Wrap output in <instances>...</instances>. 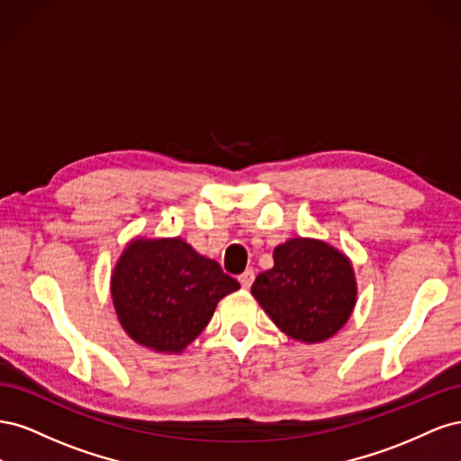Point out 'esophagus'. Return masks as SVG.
Masks as SVG:
<instances>
[{
    "label": "esophagus",
    "mask_w": 461,
    "mask_h": 461,
    "mask_svg": "<svg viewBox=\"0 0 461 461\" xmlns=\"http://www.w3.org/2000/svg\"><path fill=\"white\" fill-rule=\"evenodd\" d=\"M254 278H256V273H254V269H246L240 276H239V281H240V285H242V288H249L252 286V283H254Z\"/></svg>",
    "instance_id": "obj_1"
}]
</instances>
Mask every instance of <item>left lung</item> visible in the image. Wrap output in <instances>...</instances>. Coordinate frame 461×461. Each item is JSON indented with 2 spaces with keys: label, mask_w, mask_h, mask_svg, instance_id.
I'll use <instances>...</instances> for the list:
<instances>
[{
  "label": "left lung",
  "mask_w": 461,
  "mask_h": 461,
  "mask_svg": "<svg viewBox=\"0 0 461 461\" xmlns=\"http://www.w3.org/2000/svg\"><path fill=\"white\" fill-rule=\"evenodd\" d=\"M275 265L258 275L252 294L286 337L303 344L334 337L354 313L352 261L323 240L296 236L273 249Z\"/></svg>",
  "instance_id": "1"
}]
</instances>
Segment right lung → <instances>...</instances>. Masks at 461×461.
Instances as JSON below:
<instances>
[{
  "mask_svg": "<svg viewBox=\"0 0 461 461\" xmlns=\"http://www.w3.org/2000/svg\"><path fill=\"white\" fill-rule=\"evenodd\" d=\"M240 283L186 240L136 236L111 273V300L129 337L158 354H180L200 337L217 303Z\"/></svg>",
  "mask_w": 461,
  "mask_h": 461,
  "instance_id": "add662e5",
  "label": "right lung"
}]
</instances>
